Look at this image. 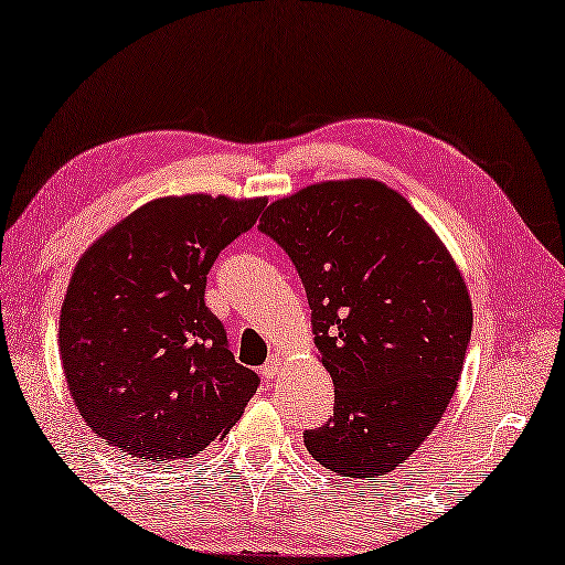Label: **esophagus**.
<instances>
[{
    "mask_svg": "<svg viewBox=\"0 0 565 565\" xmlns=\"http://www.w3.org/2000/svg\"><path fill=\"white\" fill-rule=\"evenodd\" d=\"M282 370H285V358H282L280 353H275V355H270V360H267V363H265L263 375H265V377H275V375H280Z\"/></svg>",
    "mask_w": 565,
    "mask_h": 565,
    "instance_id": "1",
    "label": "esophagus"
}]
</instances>
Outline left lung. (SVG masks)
<instances>
[{"label":"left lung","mask_w":565,"mask_h":565,"mask_svg":"<svg viewBox=\"0 0 565 565\" xmlns=\"http://www.w3.org/2000/svg\"><path fill=\"white\" fill-rule=\"evenodd\" d=\"M298 270L335 408L305 430L320 466L377 478L408 460L456 393L473 328L463 275L411 202L377 180L310 184L257 225Z\"/></svg>","instance_id":"1"}]
</instances>
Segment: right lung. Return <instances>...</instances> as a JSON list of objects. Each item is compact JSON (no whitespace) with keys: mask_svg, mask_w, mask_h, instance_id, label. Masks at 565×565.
Listing matches in <instances>:
<instances>
[{"mask_svg":"<svg viewBox=\"0 0 565 565\" xmlns=\"http://www.w3.org/2000/svg\"><path fill=\"white\" fill-rule=\"evenodd\" d=\"M265 198H160L74 267L60 316L72 401L107 446L140 460L198 456L239 420L260 377L235 363L205 305L207 273Z\"/></svg>","mask_w":565,"mask_h":565,"instance_id":"right-lung-1","label":"right lung"}]
</instances>
